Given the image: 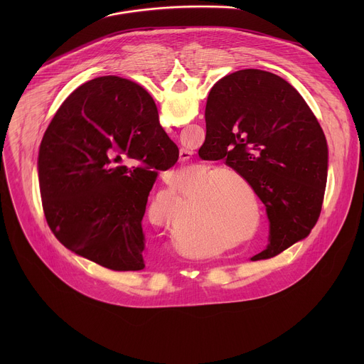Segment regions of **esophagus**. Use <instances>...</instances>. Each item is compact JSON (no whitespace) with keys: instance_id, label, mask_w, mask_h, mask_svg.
<instances>
[{"instance_id":"obj_1","label":"esophagus","mask_w":364,"mask_h":364,"mask_svg":"<svg viewBox=\"0 0 364 364\" xmlns=\"http://www.w3.org/2000/svg\"><path fill=\"white\" fill-rule=\"evenodd\" d=\"M191 155H193V152L191 151H188V149H180V161H188L190 159H191Z\"/></svg>"}]
</instances>
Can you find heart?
Returning a JSON list of instances; mask_svg holds the SVG:
<instances>
[{
	"label": "heart",
	"mask_w": 364,
	"mask_h": 364,
	"mask_svg": "<svg viewBox=\"0 0 364 364\" xmlns=\"http://www.w3.org/2000/svg\"><path fill=\"white\" fill-rule=\"evenodd\" d=\"M214 174L212 175L211 173ZM210 176L205 178L203 191L194 193L190 198L191 219L183 230V237L191 243H207L210 255L252 239L261 226L259 200L250 183L233 170L207 168ZM237 181L250 194L254 205L251 213L250 203L245 193L237 191L231 180ZM149 219L155 226L170 228L177 219V210L170 209L167 200H154Z\"/></svg>",
	"instance_id": "1"
}]
</instances>
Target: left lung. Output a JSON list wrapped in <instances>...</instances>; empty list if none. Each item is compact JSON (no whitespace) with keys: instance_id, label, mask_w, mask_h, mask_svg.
Masks as SVG:
<instances>
[{"instance_id":"obj_1","label":"left lung","mask_w":364,"mask_h":364,"mask_svg":"<svg viewBox=\"0 0 364 364\" xmlns=\"http://www.w3.org/2000/svg\"><path fill=\"white\" fill-rule=\"evenodd\" d=\"M204 117L200 151L225 159L267 205L269 243L250 261L274 257L305 239L321 213L328 148L298 90L271 72L237 70L212 87Z\"/></svg>"}]
</instances>
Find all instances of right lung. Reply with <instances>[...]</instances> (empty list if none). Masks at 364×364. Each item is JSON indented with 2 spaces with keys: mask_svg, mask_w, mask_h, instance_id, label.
<instances>
[{
  "mask_svg": "<svg viewBox=\"0 0 364 364\" xmlns=\"http://www.w3.org/2000/svg\"><path fill=\"white\" fill-rule=\"evenodd\" d=\"M141 86L102 76L73 90L40 144L48 228L69 250L112 271L145 268L142 218L159 171L178 148Z\"/></svg>",
  "mask_w": 364,
  "mask_h": 364,
  "instance_id": "right-lung-1",
  "label": "right lung"
}]
</instances>
